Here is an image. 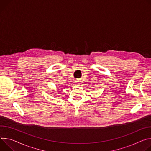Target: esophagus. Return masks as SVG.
<instances>
[{"label": "esophagus", "mask_w": 151, "mask_h": 151, "mask_svg": "<svg viewBox=\"0 0 151 151\" xmlns=\"http://www.w3.org/2000/svg\"><path fill=\"white\" fill-rule=\"evenodd\" d=\"M79 82H80V81H79V79H76V83H77L78 84H79Z\"/></svg>", "instance_id": "esophagus-1"}]
</instances>
